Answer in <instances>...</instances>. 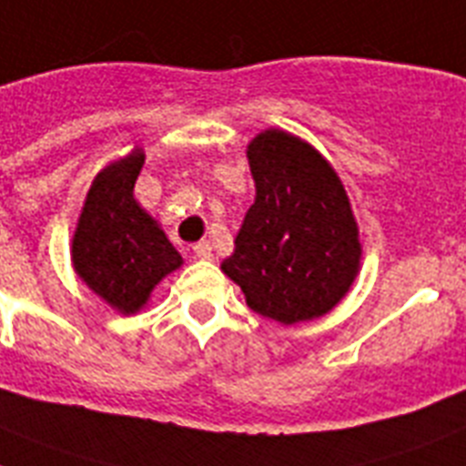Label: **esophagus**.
<instances>
[{"instance_id":"34e87169","label":"esophagus","mask_w":466,"mask_h":466,"mask_svg":"<svg viewBox=\"0 0 466 466\" xmlns=\"http://www.w3.org/2000/svg\"><path fill=\"white\" fill-rule=\"evenodd\" d=\"M194 253L201 260H210L213 258V246H210V241H198V244H194Z\"/></svg>"}]
</instances>
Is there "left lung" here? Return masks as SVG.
I'll return each mask as SVG.
<instances>
[{
    "instance_id": "obj_1",
    "label": "left lung",
    "mask_w": 466,
    "mask_h": 466,
    "mask_svg": "<svg viewBox=\"0 0 466 466\" xmlns=\"http://www.w3.org/2000/svg\"><path fill=\"white\" fill-rule=\"evenodd\" d=\"M256 203L222 269L253 312L281 324L329 312L360 268L358 225L339 175L322 156L281 130L248 144Z\"/></svg>"
}]
</instances>
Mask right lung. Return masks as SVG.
I'll use <instances>...</instances> for the list:
<instances>
[{
    "label": "right lung",
    "instance_id": "1",
    "mask_svg": "<svg viewBox=\"0 0 466 466\" xmlns=\"http://www.w3.org/2000/svg\"><path fill=\"white\" fill-rule=\"evenodd\" d=\"M142 166L144 154L135 148L96 175L73 237L76 272L125 315L139 310L151 289L182 265L163 229L135 201Z\"/></svg>",
    "mask_w": 466,
    "mask_h": 466
}]
</instances>
